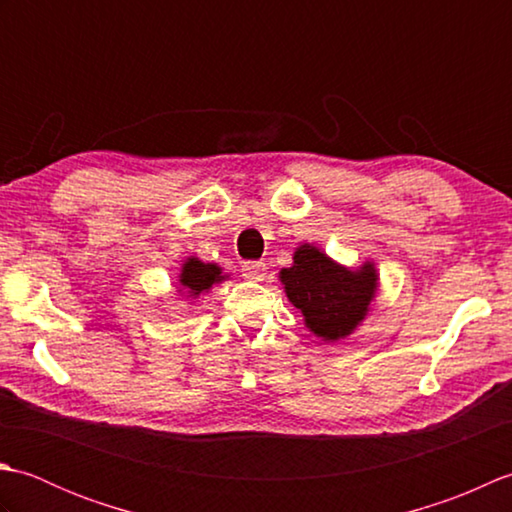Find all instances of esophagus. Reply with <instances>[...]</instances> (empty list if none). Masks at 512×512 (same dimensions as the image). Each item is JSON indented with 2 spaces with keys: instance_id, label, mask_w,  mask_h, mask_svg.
Here are the masks:
<instances>
[{
  "instance_id": "1",
  "label": "esophagus",
  "mask_w": 512,
  "mask_h": 512,
  "mask_svg": "<svg viewBox=\"0 0 512 512\" xmlns=\"http://www.w3.org/2000/svg\"><path fill=\"white\" fill-rule=\"evenodd\" d=\"M242 277L248 279V281H264L266 264H262V262H244L242 264Z\"/></svg>"
}]
</instances>
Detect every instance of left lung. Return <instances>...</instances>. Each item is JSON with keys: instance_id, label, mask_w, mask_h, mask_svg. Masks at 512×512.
Returning <instances> with one entry per match:
<instances>
[{"instance_id": "8db88e82", "label": "left lung", "mask_w": 512, "mask_h": 512, "mask_svg": "<svg viewBox=\"0 0 512 512\" xmlns=\"http://www.w3.org/2000/svg\"><path fill=\"white\" fill-rule=\"evenodd\" d=\"M279 279L306 328L328 343L345 339L363 323L378 290L374 262L347 268L312 244L295 248L292 266L281 268Z\"/></svg>"}]
</instances>
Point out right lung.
<instances>
[{"label":"right lung","mask_w":512,"mask_h":512,"mask_svg":"<svg viewBox=\"0 0 512 512\" xmlns=\"http://www.w3.org/2000/svg\"><path fill=\"white\" fill-rule=\"evenodd\" d=\"M228 275L222 273L217 264H204L198 257H187L178 275V295L187 299H198L204 292H209L215 284H222Z\"/></svg>","instance_id":"right-lung-1"}]
</instances>
